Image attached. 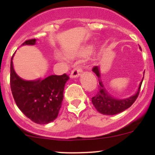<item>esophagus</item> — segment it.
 I'll return each instance as SVG.
<instances>
[{"mask_svg":"<svg viewBox=\"0 0 155 155\" xmlns=\"http://www.w3.org/2000/svg\"><path fill=\"white\" fill-rule=\"evenodd\" d=\"M81 72H82V68H81L80 66H78V67H76V68H74L73 71H71L70 77H71V78H78V77L80 76L81 74Z\"/></svg>","mask_w":155,"mask_h":155,"instance_id":"esophagus-1","label":"esophagus"}]
</instances>
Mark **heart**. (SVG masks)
<instances>
[{
	"mask_svg": "<svg viewBox=\"0 0 155 155\" xmlns=\"http://www.w3.org/2000/svg\"><path fill=\"white\" fill-rule=\"evenodd\" d=\"M90 50H91V47H87V49L85 50V52H86V53H88V52H89ZM57 57H58L59 58H60V57H61V56L59 55V54H57Z\"/></svg>",
	"mask_w": 155,
	"mask_h": 155,
	"instance_id": "b5f03b06",
	"label": "heart"
}]
</instances>
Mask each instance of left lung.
Returning <instances> with one entry per match:
<instances>
[{"label":"left lung","instance_id":"8db88e82","mask_svg":"<svg viewBox=\"0 0 155 155\" xmlns=\"http://www.w3.org/2000/svg\"><path fill=\"white\" fill-rule=\"evenodd\" d=\"M92 71L98 76L99 85H98V92L94 97L91 98V102L94 105V108L100 113L105 115L118 114V113L124 112L129 107H130L131 105L134 104V102L136 101L138 95H139L143 80L140 83L138 90L134 95L125 98V99H117V98H115L111 96L105 89L102 81L100 79V72L98 67L94 66L92 68Z\"/></svg>","mask_w":155,"mask_h":155}]
</instances>
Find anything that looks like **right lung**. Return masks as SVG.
Instances as JSON below:
<instances>
[{
    "label": "right lung",
    "mask_w": 155,
    "mask_h": 155,
    "mask_svg": "<svg viewBox=\"0 0 155 155\" xmlns=\"http://www.w3.org/2000/svg\"><path fill=\"white\" fill-rule=\"evenodd\" d=\"M35 39L22 45H34ZM69 76L51 75L45 79L25 81L19 78L11 61L10 84L14 99L19 109L38 124H46L58 116L64 98V89Z\"/></svg>",
    "instance_id": "obj_1"
}]
</instances>
